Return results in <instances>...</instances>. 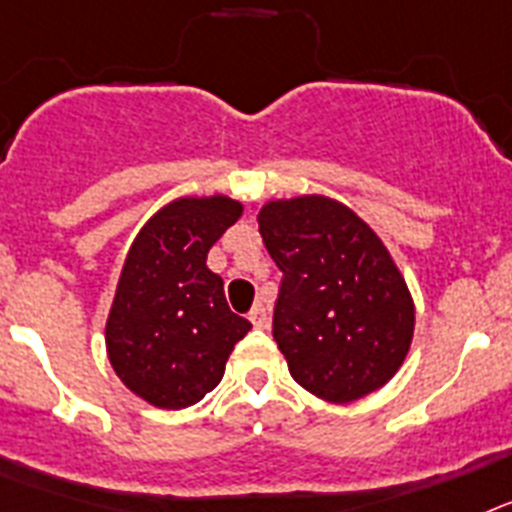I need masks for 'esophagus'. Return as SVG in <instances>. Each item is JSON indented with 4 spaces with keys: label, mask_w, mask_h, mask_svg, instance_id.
Listing matches in <instances>:
<instances>
[{
    "label": "esophagus",
    "mask_w": 512,
    "mask_h": 512,
    "mask_svg": "<svg viewBox=\"0 0 512 512\" xmlns=\"http://www.w3.org/2000/svg\"><path fill=\"white\" fill-rule=\"evenodd\" d=\"M250 322L255 324L257 330H265V327H268V309H265V304H255V306H252Z\"/></svg>",
    "instance_id": "esophagus-1"
}]
</instances>
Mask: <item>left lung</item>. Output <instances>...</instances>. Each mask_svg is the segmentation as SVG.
Returning a JSON list of instances; mask_svg holds the SVG:
<instances>
[{
    "instance_id": "1",
    "label": "left lung",
    "mask_w": 512,
    "mask_h": 512,
    "mask_svg": "<svg viewBox=\"0 0 512 512\" xmlns=\"http://www.w3.org/2000/svg\"><path fill=\"white\" fill-rule=\"evenodd\" d=\"M257 221L283 273L273 337L293 381L332 404L381 389L410 353L415 304L379 234L327 195L268 201Z\"/></svg>"
}]
</instances>
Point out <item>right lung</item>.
Segmentation results:
<instances>
[{
  "label": "right lung",
  "mask_w": 512,
  "mask_h": 512,
  "mask_svg": "<svg viewBox=\"0 0 512 512\" xmlns=\"http://www.w3.org/2000/svg\"><path fill=\"white\" fill-rule=\"evenodd\" d=\"M244 206L229 195H185L159 208L133 239L105 322L118 379L159 410L201 402L252 330L229 309L208 250Z\"/></svg>",
  "instance_id": "add662e5"
}]
</instances>
